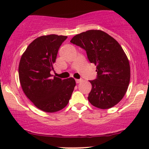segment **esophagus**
Segmentation results:
<instances>
[{
    "label": "esophagus",
    "mask_w": 149,
    "mask_h": 149,
    "mask_svg": "<svg viewBox=\"0 0 149 149\" xmlns=\"http://www.w3.org/2000/svg\"><path fill=\"white\" fill-rule=\"evenodd\" d=\"M82 80H83V79H76L75 81H76L77 83H79L80 82H81V81H82Z\"/></svg>",
    "instance_id": "1"
}]
</instances>
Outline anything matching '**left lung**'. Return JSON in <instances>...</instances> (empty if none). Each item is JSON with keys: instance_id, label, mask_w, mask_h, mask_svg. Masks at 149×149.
Listing matches in <instances>:
<instances>
[{"instance_id": "8db88e82", "label": "left lung", "mask_w": 149, "mask_h": 149, "mask_svg": "<svg viewBox=\"0 0 149 149\" xmlns=\"http://www.w3.org/2000/svg\"><path fill=\"white\" fill-rule=\"evenodd\" d=\"M70 42L86 51L89 62L96 66L97 79L88 100L101 109H111L123 99L130 81V66L121 46L100 30H90L74 36Z\"/></svg>"}]
</instances>
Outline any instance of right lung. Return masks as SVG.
I'll return each mask as SVG.
<instances>
[{
    "label": "right lung",
    "mask_w": 149,
    "mask_h": 149,
    "mask_svg": "<svg viewBox=\"0 0 149 149\" xmlns=\"http://www.w3.org/2000/svg\"><path fill=\"white\" fill-rule=\"evenodd\" d=\"M66 36L49 34L34 39L22 54L19 64V78L24 93L42 111L54 113L68 104L76 85L72 77H54L57 54Z\"/></svg>",
    "instance_id": "right-lung-1"
}]
</instances>
